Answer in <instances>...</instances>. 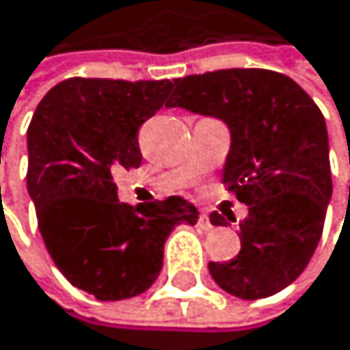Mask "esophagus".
I'll return each mask as SVG.
<instances>
[{
  "instance_id": "obj_1",
  "label": "esophagus",
  "mask_w": 350,
  "mask_h": 350,
  "mask_svg": "<svg viewBox=\"0 0 350 350\" xmlns=\"http://www.w3.org/2000/svg\"><path fill=\"white\" fill-rule=\"evenodd\" d=\"M198 227L204 229V232H210V229H213V223H210V219H208L206 213H200V217H198Z\"/></svg>"
}]
</instances>
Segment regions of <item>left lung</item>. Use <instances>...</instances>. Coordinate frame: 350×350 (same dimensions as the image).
Returning <instances> with one entry per match:
<instances>
[{"instance_id":"left-lung-1","label":"left lung","mask_w":350,"mask_h":350,"mask_svg":"<svg viewBox=\"0 0 350 350\" xmlns=\"http://www.w3.org/2000/svg\"><path fill=\"white\" fill-rule=\"evenodd\" d=\"M170 108L215 116L229 127L223 183L248 206L236 259L208 263L215 282L242 299L282 291L304 272L332 200L325 118L289 76L219 70L176 80ZM210 223L223 225L221 215Z\"/></svg>"}]
</instances>
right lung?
<instances>
[{"instance_id": "right-lung-1", "label": "right lung", "mask_w": 350, "mask_h": 350, "mask_svg": "<svg viewBox=\"0 0 350 350\" xmlns=\"http://www.w3.org/2000/svg\"><path fill=\"white\" fill-rule=\"evenodd\" d=\"M172 87L68 78L44 95L27 129V191L44 244L74 287L102 301L144 293L163 268L172 229L198 223V208L178 196L135 208L118 202L112 178L140 165L135 133Z\"/></svg>"}]
</instances>
